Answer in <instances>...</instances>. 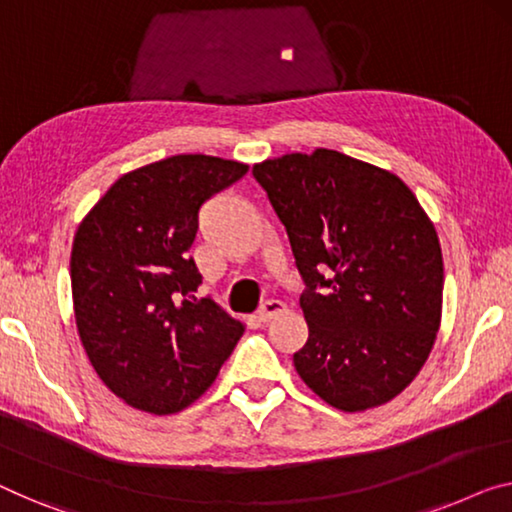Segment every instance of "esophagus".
Instances as JSON below:
<instances>
[{
  "mask_svg": "<svg viewBox=\"0 0 512 512\" xmlns=\"http://www.w3.org/2000/svg\"><path fill=\"white\" fill-rule=\"evenodd\" d=\"M285 310H287L285 303L278 301V299H271V301H266L262 308L257 310V319H259V322L266 324V322H271L273 317H278L280 312H285Z\"/></svg>",
  "mask_w": 512,
  "mask_h": 512,
  "instance_id": "1",
  "label": "esophagus"
}]
</instances>
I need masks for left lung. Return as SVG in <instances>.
Returning <instances> with one entry per match:
<instances>
[{
  "label": "left lung",
  "mask_w": 512,
  "mask_h": 512,
  "mask_svg": "<svg viewBox=\"0 0 512 512\" xmlns=\"http://www.w3.org/2000/svg\"><path fill=\"white\" fill-rule=\"evenodd\" d=\"M305 282V386L340 411L400 395L441 326L444 257L416 195L393 172L333 149L253 167Z\"/></svg>",
  "instance_id": "1"
}]
</instances>
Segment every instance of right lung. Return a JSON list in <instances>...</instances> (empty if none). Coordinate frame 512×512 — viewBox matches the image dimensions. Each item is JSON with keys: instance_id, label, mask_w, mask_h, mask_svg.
<instances>
[{"instance_id": "right-lung-1", "label": "right lung", "mask_w": 512, "mask_h": 512, "mask_svg": "<svg viewBox=\"0 0 512 512\" xmlns=\"http://www.w3.org/2000/svg\"><path fill=\"white\" fill-rule=\"evenodd\" d=\"M246 163L179 154L112 183L78 225L71 250L75 324L96 375L128 407L177 414L216 381L243 335L188 255L197 211Z\"/></svg>"}]
</instances>
